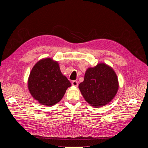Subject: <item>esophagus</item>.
<instances>
[{
    "instance_id": "1",
    "label": "esophagus",
    "mask_w": 148,
    "mask_h": 148,
    "mask_svg": "<svg viewBox=\"0 0 148 148\" xmlns=\"http://www.w3.org/2000/svg\"><path fill=\"white\" fill-rule=\"evenodd\" d=\"M71 84H72L73 86H77L78 83L77 81H75H75H73L72 82H71Z\"/></svg>"
}]
</instances>
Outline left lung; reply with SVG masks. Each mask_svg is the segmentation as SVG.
<instances>
[{"label": "left lung", "instance_id": "1", "mask_svg": "<svg viewBox=\"0 0 148 148\" xmlns=\"http://www.w3.org/2000/svg\"><path fill=\"white\" fill-rule=\"evenodd\" d=\"M82 96L91 106H104L114 99L119 89L117 76L104 63L86 70L84 81L78 86Z\"/></svg>", "mask_w": 148, "mask_h": 148}]
</instances>
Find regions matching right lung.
<instances>
[{"mask_svg": "<svg viewBox=\"0 0 148 148\" xmlns=\"http://www.w3.org/2000/svg\"><path fill=\"white\" fill-rule=\"evenodd\" d=\"M71 85L62 75L58 62L51 58L40 60L34 65L28 81L31 96L39 104L47 106L59 102Z\"/></svg>", "mask_w": 148, "mask_h": 148, "instance_id": "add662e5", "label": "right lung"}]
</instances>
